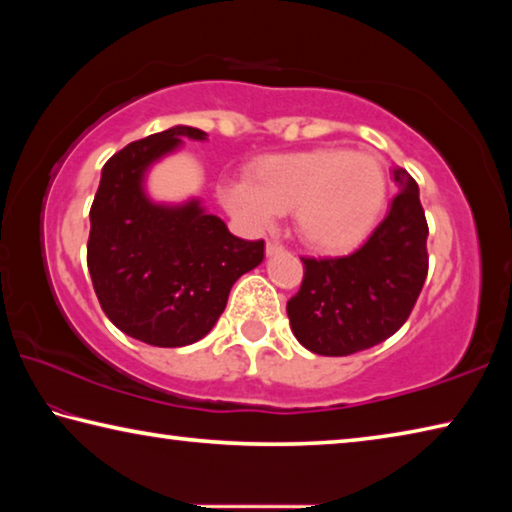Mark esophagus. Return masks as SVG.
<instances>
[{
    "label": "esophagus",
    "mask_w": 512,
    "mask_h": 512,
    "mask_svg": "<svg viewBox=\"0 0 512 512\" xmlns=\"http://www.w3.org/2000/svg\"><path fill=\"white\" fill-rule=\"evenodd\" d=\"M277 253H282V246L275 244V241H268V244H266V255L273 257V255H277Z\"/></svg>",
    "instance_id": "1"
}]
</instances>
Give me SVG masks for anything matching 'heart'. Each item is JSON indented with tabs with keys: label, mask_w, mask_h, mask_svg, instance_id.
Here are the masks:
<instances>
[{
	"label": "heart",
	"mask_w": 512,
	"mask_h": 512,
	"mask_svg": "<svg viewBox=\"0 0 512 512\" xmlns=\"http://www.w3.org/2000/svg\"><path fill=\"white\" fill-rule=\"evenodd\" d=\"M225 210L253 228H271L293 212L300 241L318 253H345L361 244L384 212L388 180L370 153L325 146L257 160L248 180L221 185Z\"/></svg>",
	"instance_id": "b5f03b06"
}]
</instances>
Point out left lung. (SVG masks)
<instances>
[{
  "mask_svg": "<svg viewBox=\"0 0 512 512\" xmlns=\"http://www.w3.org/2000/svg\"><path fill=\"white\" fill-rule=\"evenodd\" d=\"M400 194L366 244L345 257L302 259L305 277L287 302L291 332L323 357H345L400 329L427 280V219L418 183L393 169Z\"/></svg>",
  "mask_w": 512,
  "mask_h": 512,
  "instance_id": "left-lung-1",
  "label": "left lung"
}]
</instances>
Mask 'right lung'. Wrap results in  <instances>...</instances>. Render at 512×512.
I'll return each mask as SVG.
<instances>
[{"label": "right lung", "instance_id": "right-lung-1", "mask_svg": "<svg viewBox=\"0 0 512 512\" xmlns=\"http://www.w3.org/2000/svg\"><path fill=\"white\" fill-rule=\"evenodd\" d=\"M183 137L207 133L173 126L128 144L101 169L90 210L88 268L112 325L155 348L201 341L228 305L232 284L264 259V241L232 235L201 198L158 203L146 192L155 162Z\"/></svg>", "mask_w": 512, "mask_h": 512}]
</instances>
